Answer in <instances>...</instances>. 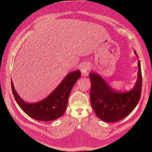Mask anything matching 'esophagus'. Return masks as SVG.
Returning <instances> with one entry per match:
<instances>
[{
    "mask_svg": "<svg viewBox=\"0 0 152 152\" xmlns=\"http://www.w3.org/2000/svg\"><path fill=\"white\" fill-rule=\"evenodd\" d=\"M90 69V68H89V65H88L87 64H83V65L81 66V71L82 72V74L83 75H85L87 74L88 71Z\"/></svg>",
    "mask_w": 152,
    "mask_h": 152,
    "instance_id": "34e87169",
    "label": "esophagus"
}]
</instances>
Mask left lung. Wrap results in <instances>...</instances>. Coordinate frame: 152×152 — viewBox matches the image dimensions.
Instances as JSON below:
<instances>
[{"instance_id":"1","label":"left lung","mask_w":152,"mask_h":152,"mask_svg":"<svg viewBox=\"0 0 152 152\" xmlns=\"http://www.w3.org/2000/svg\"><path fill=\"white\" fill-rule=\"evenodd\" d=\"M136 56L139 58L134 50ZM137 79L130 91L120 92L112 88L98 74H89L91 88L90 99L96 115L107 122H118L128 115L138 104L142 92V76L140 61H138Z\"/></svg>"}]
</instances>
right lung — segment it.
<instances>
[{
	"mask_svg": "<svg viewBox=\"0 0 152 152\" xmlns=\"http://www.w3.org/2000/svg\"><path fill=\"white\" fill-rule=\"evenodd\" d=\"M81 76L80 70L69 73L48 96L36 103L30 104L23 100L16 92L12 81V90L18 105L28 116L42 122L51 121L63 115L71 91Z\"/></svg>",
	"mask_w": 152,
	"mask_h": 152,
	"instance_id": "1",
	"label": "right lung"
}]
</instances>
